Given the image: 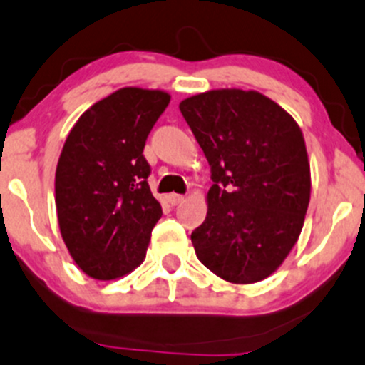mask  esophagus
<instances>
[{"mask_svg": "<svg viewBox=\"0 0 365 365\" xmlns=\"http://www.w3.org/2000/svg\"><path fill=\"white\" fill-rule=\"evenodd\" d=\"M182 202H184V197H182V195H175V193L168 195V203H170L172 207L179 205V203H182Z\"/></svg>", "mask_w": 365, "mask_h": 365, "instance_id": "esophagus-1", "label": "esophagus"}]
</instances>
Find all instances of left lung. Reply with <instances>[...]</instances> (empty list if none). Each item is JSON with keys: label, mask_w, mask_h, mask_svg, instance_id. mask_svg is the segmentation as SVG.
<instances>
[{"label": "left lung", "mask_w": 365, "mask_h": 365, "mask_svg": "<svg viewBox=\"0 0 365 365\" xmlns=\"http://www.w3.org/2000/svg\"><path fill=\"white\" fill-rule=\"evenodd\" d=\"M214 184L191 233L203 266L231 284L275 273L299 238L312 191L296 120L256 90L219 88L179 104Z\"/></svg>", "instance_id": "1"}]
</instances>
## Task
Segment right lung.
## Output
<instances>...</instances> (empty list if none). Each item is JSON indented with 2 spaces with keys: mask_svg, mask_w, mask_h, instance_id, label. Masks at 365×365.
Returning a JSON list of instances; mask_svg holds the SVG:
<instances>
[{
  "mask_svg": "<svg viewBox=\"0 0 365 365\" xmlns=\"http://www.w3.org/2000/svg\"><path fill=\"white\" fill-rule=\"evenodd\" d=\"M170 103L163 90L125 87L90 106L66 139L56 170L58 228L78 268L96 280L134 272L162 217L144 144Z\"/></svg>",
  "mask_w": 365,
  "mask_h": 365,
  "instance_id": "1",
  "label": "right lung"
}]
</instances>
